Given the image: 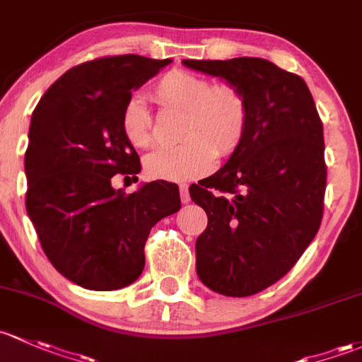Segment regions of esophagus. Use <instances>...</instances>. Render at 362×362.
Here are the masks:
<instances>
[{"label": "esophagus", "instance_id": "obj_1", "mask_svg": "<svg viewBox=\"0 0 362 362\" xmlns=\"http://www.w3.org/2000/svg\"><path fill=\"white\" fill-rule=\"evenodd\" d=\"M180 199L182 203H189L191 201V196H189V185L187 184H180Z\"/></svg>", "mask_w": 362, "mask_h": 362}]
</instances>
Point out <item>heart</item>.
<instances>
[{
	"label": "heart",
	"mask_w": 362,
	"mask_h": 362,
	"mask_svg": "<svg viewBox=\"0 0 362 362\" xmlns=\"http://www.w3.org/2000/svg\"><path fill=\"white\" fill-rule=\"evenodd\" d=\"M152 98L170 111H182L184 142L152 152L147 175L158 180H191L211 170L215 154L230 156L241 146L250 123V100L235 83H211L196 72L175 69L152 86ZM124 139L136 149L154 144V121L140 98L133 97L121 112Z\"/></svg>",
	"instance_id": "b5f03b06"
}]
</instances>
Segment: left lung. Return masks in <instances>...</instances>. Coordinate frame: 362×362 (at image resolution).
<instances>
[{
    "label": "left lung",
    "mask_w": 362,
    "mask_h": 362,
    "mask_svg": "<svg viewBox=\"0 0 362 362\" xmlns=\"http://www.w3.org/2000/svg\"><path fill=\"white\" fill-rule=\"evenodd\" d=\"M184 64L235 83L248 95L250 123L241 146L189 192L208 215L196 241L199 279L220 295H255L291 271L321 226L322 121L305 81L269 60Z\"/></svg>",
    "instance_id": "obj_1"
}]
</instances>
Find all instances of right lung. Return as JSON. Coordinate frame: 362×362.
Here are the masks:
<instances>
[{
	"instance_id": "add662e5",
	"label": "right lung",
	"mask_w": 362,
	"mask_h": 362,
	"mask_svg": "<svg viewBox=\"0 0 362 362\" xmlns=\"http://www.w3.org/2000/svg\"><path fill=\"white\" fill-rule=\"evenodd\" d=\"M168 64L133 53L88 60L60 76L33 112L25 208L53 267L86 290L132 284L146 265L151 229L180 210L171 182L128 196L111 185L116 173L142 170L121 130L124 104Z\"/></svg>"
}]
</instances>
